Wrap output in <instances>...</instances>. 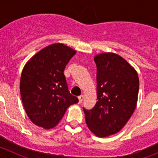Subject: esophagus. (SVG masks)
Segmentation results:
<instances>
[{
	"label": "esophagus",
	"mask_w": 158,
	"mask_h": 158,
	"mask_svg": "<svg viewBox=\"0 0 158 158\" xmlns=\"http://www.w3.org/2000/svg\"><path fill=\"white\" fill-rule=\"evenodd\" d=\"M78 99H79V103H81L82 100H83V99H84L83 95H80V96H78Z\"/></svg>",
	"instance_id": "obj_1"
}]
</instances>
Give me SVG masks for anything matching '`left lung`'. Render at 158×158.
Returning <instances> with one entry per match:
<instances>
[{"label": "left lung", "mask_w": 158, "mask_h": 158, "mask_svg": "<svg viewBox=\"0 0 158 158\" xmlns=\"http://www.w3.org/2000/svg\"><path fill=\"white\" fill-rule=\"evenodd\" d=\"M96 98L93 109L83 108L88 127L98 137L120 131L135 110L139 89L138 73L118 54L104 53L94 58Z\"/></svg>", "instance_id": "left-lung-1"}]
</instances>
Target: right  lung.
I'll return each mask as SVG.
<instances>
[{"label": "right lung", "mask_w": 158, "mask_h": 158, "mask_svg": "<svg viewBox=\"0 0 158 158\" xmlns=\"http://www.w3.org/2000/svg\"><path fill=\"white\" fill-rule=\"evenodd\" d=\"M76 51L61 43L45 47L25 65L20 78V95L31 122L52 128L63 117L77 96L70 94L64 69Z\"/></svg>", "instance_id": "add662e5"}]
</instances>
